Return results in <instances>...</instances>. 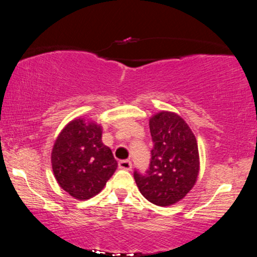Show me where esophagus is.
Returning <instances> with one entry per match:
<instances>
[{
	"instance_id": "34e87169",
	"label": "esophagus",
	"mask_w": 257,
	"mask_h": 257,
	"mask_svg": "<svg viewBox=\"0 0 257 257\" xmlns=\"http://www.w3.org/2000/svg\"><path fill=\"white\" fill-rule=\"evenodd\" d=\"M118 166L120 170H125V171H130L132 168V163L130 160H120L118 163Z\"/></svg>"
}]
</instances>
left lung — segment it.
<instances>
[{
	"label": "left lung",
	"mask_w": 257,
	"mask_h": 257,
	"mask_svg": "<svg viewBox=\"0 0 257 257\" xmlns=\"http://www.w3.org/2000/svg\"><path fill=\"white\" fill-rule=\"evenodd\" d=\"M153 149L146 174L135 171L144 198L160 207L172 206L194 187L200 170L196 138L180 115L161 111L150 119Z\"/></svg>",
	"instance_id": "1"
}]
</instances>
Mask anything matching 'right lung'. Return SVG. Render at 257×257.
<instances>
[{"mask_svg":"<svg viewBox=\"0 0 257 257\" xmlns=\"http://www.w3.org/2000/svg\"><path fill=\"white\" fill-rule=\"evenodd\" d=\"M101 135L97 122L77 118L65 125L52 147L56 180L77 200L97 195L117 170V160L101 142Z\"/></svg>","mask_w":257,"mask_h":257,"instance_id":"obj_1","label":"right lung"}]
</instances>
